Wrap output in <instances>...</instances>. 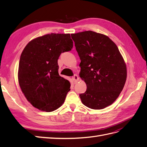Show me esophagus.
I'll list each match as a JSON object with an SVG mask.
<instances>
[{"instance_id": "1", "label": "esophagus", "mask_w": 147, "mask_h": 147, "mask_svg": "<svg viewBox=\"0 0 147 147\" xmlns=\"http://www.w3.org/2000/svg\"><path fill=\"white\" fill-rule=\"evenodd\" d=\"M72 80L74 82V83H76L79 80V77L77 75H74V77H72Z\"/></svg>"}]
</instances>
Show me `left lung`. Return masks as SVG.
Masks as SVG:
<instances>
[{"mask_svg": "<svg viewBox=\"0 0 147 147\" xmlns=\"http://www.w3.org/2000/svg\"><path fill=\"white\" fill-rule=\"evenodd\" d=\"M80 58V77L86 84L80 94L88 108L103 109L112 104L122 91L127 77L125 62L109 37L91 30L72 34Z\"/></svg>", "mask_w": 147, "mask_h": 147, "instance_id": "1", "label": "left lung"}]
</instances>
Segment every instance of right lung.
Listing matches in <instances>:
<instances>
[{
  "mask_svg": "<svg viewBox=\"0 0 147 147\" xmlns=\"http://www.w3.org/2000/svg\"><path fill=\"white\" fill-rule=\"evenodd\" d=\"M72 48L70 34L51 33L32 40L24 48L18 77L22 92L34 107L53 112L64 102L70 83L59 75L57 60Z\"/></svg>",
  "mask_w": 147,
  "mask_h": 147,
  "instance_id": "1",
  "label": "right lung"
}]
</instances>
